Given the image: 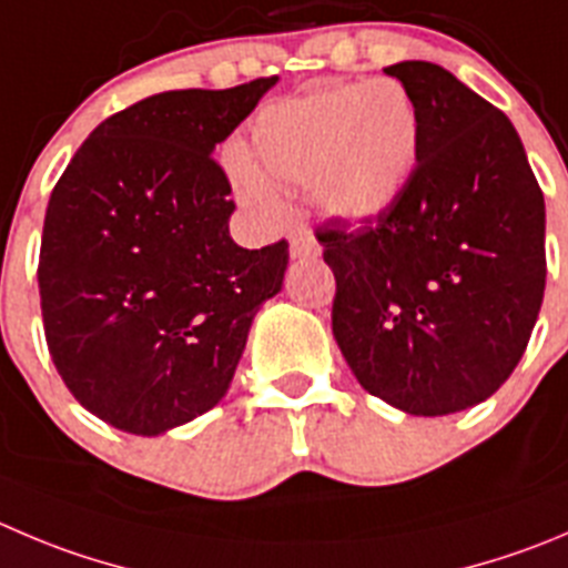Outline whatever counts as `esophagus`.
<instances>
[{
    "mask_svg": "<svg viewBox=\"0 0 568 568\" xmlns=\"http://www.w3.org/2000/svg\"><path fill=\"white\" fill-rule=\"evenodd\" d=\"M321 253V245L312 236V231H298V234L290 236V256L293 258H310Z\"/></svg>",
    "mask_w": 568,
    "mask_h": 568,
    "instance_id": "34e87169",
    "label": "esophagus"
}]
</instances>
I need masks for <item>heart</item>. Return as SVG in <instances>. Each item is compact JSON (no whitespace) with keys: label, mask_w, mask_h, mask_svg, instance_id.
Masks as SVG:
<instances>
[{"label":"heart","mask_w":568,"mask_h":568,"mask_svg":"<svg viewBox=\"0 0 568 568\" xmlns=\"http://www.w3.org/2000/svg\"><path fill=\"white\" fill-rule=\"evenodd\" d=\"M420 148L413 97L398 80L332 85L264 108L251 128L247 161L231 181L251 212L281 217V192H306L326 217L365 223L402 197Z\"/></svg>","instance_id":"heart-1"}]
</instances>
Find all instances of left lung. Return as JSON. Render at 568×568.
Segmentation results:
<instances>
[{
    "mask_svg": "<svg viewBox=\"0 0 568 568\" xmlns=\"http://www.w3.org/2000/svg\"><path fill=\"white\" fill-rule=\"evenodd\" d=\"M418 108V164L362 229H317L332 332L371 396L449 415L494 396L530 343L547 284L544 192L510 119L429 61L385 69Z\"/></svg>",
    "mask_w": 568,
    "mask_h": 568,
    "instance_id": "obj_1",
    "label": "left lung"
}]
</instances>
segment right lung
Masks as SVG:
<instances>
[{"mask_svg":"<svg viewBox=\"0 0 568 568\" xmlns=\"http://www.w3.org/2000/svg\"><path fill=\"white\" fill-rule=\"evenodd\" d=\"M278 78L153 94L80 144L47 206L38 293L58 374L105 424L155 437L229 393L258 306L281 293L287 242L229 234L212 159Z\"/></svg>","mask_w":568,"mask_h":568,"instance_id":"right-lung-1","label":"right lung"}]
</instances>
